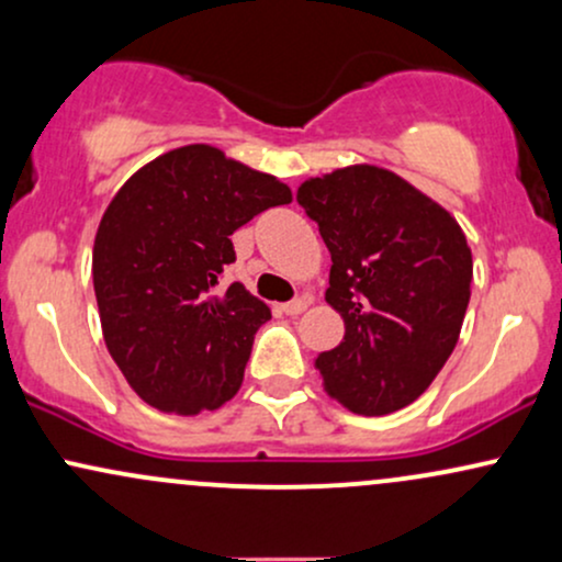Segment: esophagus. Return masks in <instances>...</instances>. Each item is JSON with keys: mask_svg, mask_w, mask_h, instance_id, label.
Returning a JSON list of instances; mask_svg holds the SVG:
<instances>
[{"mask_svg": "<svg viewBox=\"0 0 562 562\" xmlns=\"http://www.w3.org/2000/svg\"><path fill=\"white\" fill-rule=\"evenodd\" d=\"M306 306H308V301H306V299H293V301L282 303V312L290 314V317H295V314L306 312Z\"/></svg>", "mask_w": 562, "mask_h": 562, "instance_id": "obj_1", "label": "esophagus"}]
</instances>
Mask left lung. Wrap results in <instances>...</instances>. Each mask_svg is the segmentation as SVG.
<instances>
[{
  "instance_id": "1",
  "label": "left lung",
  "mask_w": 562,
  "mask_h": 562,
  "mask_svg": "<svg viewBox=\"0 0 562 562\" xmlns=\"http://www.w3.org/2000/svg\"><path fill=\"white\" fill-rule=\"evenodd\" d=\"M330 250L325 301L346 335L322 351L325 391L357 415L423 396L460 338L473 256L447 209L378 166H346L299 187Z\"/></svg>"
}]
</instances>
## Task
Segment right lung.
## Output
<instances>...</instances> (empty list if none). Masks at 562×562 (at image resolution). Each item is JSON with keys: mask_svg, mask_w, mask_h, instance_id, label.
<instances>
[{"mask_svg": "<svg viewBox=\"0 0 562 562\" xmlns=\"http://www.w3.org/2000/svg\"><path fill=\"white\" fill-rule=\"evenodd\" d=\"M290 200L272 173L211 145L164 153L115 192L94 237V295L108 351L142 402L198 415L240 391L272 312L240 282L214 290L235 261L232 232Z\"/></svg>", "mask_w": 562, "mask_h": 562, "instance_id": "1", "label": "right lung"}]
</instances>
